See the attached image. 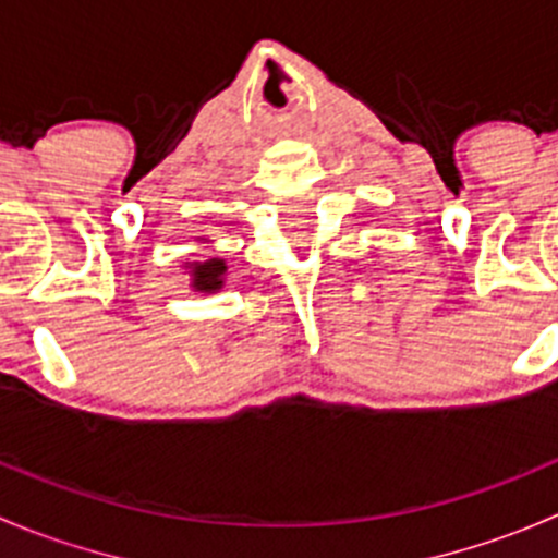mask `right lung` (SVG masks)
I'll return each mask as SVG.
<instances>
[{
	"instance_id": "right-lung-1",
	"label": "right lung",
	"mask_w": 558,
	"mask_h": 558,
	"mask_svg": "<svg viewBox=\"0 0 558 558\" xmlns=\"http://www.w3.org/2000/svg\"><path fill=\"white\" fill-rule=\"evenodd\" d=\"M191 269V286L202 294H216L223 289V275H227V264L223 258H207V262L189 264Z\"/></svg>"
}]
</instances>
